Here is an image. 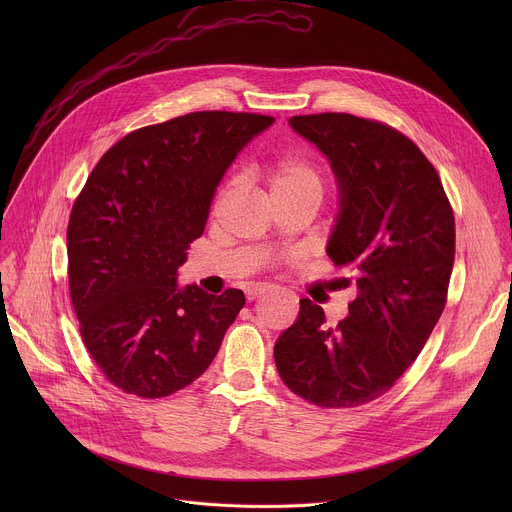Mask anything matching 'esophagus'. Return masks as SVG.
Here are the masks:
<instances>
[{
  "instance_id": "obj_1",
  "label": "esophagus",
  "mask_w": 512,
  "mask_h": 512,
  "mask_svg": "<svg viewBox=\"0 0 512 512\" xmlns=\"http://www.w3.org/2000/svg\"><path fill=\"white\" fill-rule=\"evenodd\" d=\"M271 291V285H265V283H253L247 287V298L249 300H259L263 298L265 294H269Z\"/></svg>"
}]
</instances>
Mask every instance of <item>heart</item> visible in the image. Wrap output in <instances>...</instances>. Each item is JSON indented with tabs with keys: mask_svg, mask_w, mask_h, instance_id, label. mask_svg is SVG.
Instances as JSON below:
<instances>
[{
	"mask_svg": "<svg viewBox=\"0 0 512 512\" xmlns=\"http://www.w3.org/2000/svg\"><path fill=\"white\" fill-rule=\"evenodd\" d=\"M265 180H267L271 194L281 192V190H291V188H318L320 190V186H322L318 170L310 162H306L298 156H287V158L277 160L267 170Z\"/></svg>",
	"mask_w": 512,
	"mask_h": 512,
	"instance_id": "obj_1",
	"label": "heart"
}]
</instances>
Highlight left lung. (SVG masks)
<instances>
[{"label":"left lung","mask_w":512,"mask_h":512,"mask_svg":"<svg viewBox=\"0 0 512 512\" xmlns=\"http://www.w3.org/2000/svg\"><path fill=\"white\" fill-rule=\"evenodd\" d=\"M289 127L332 168L338 212L326 253L354 273L358 296L336 328L300 300L273 348L277 373L308 403L360 407L411 367L444 312L454 212L435 168L403 133L348 113L298 115Z\"/></svg>","instance_id":"1"}]
</instances>
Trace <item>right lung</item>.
<instances>
[{
  "label": "right lung",
  "mask_w": 512,
  "mask_h": 512,
  "mask_svg": "<svg viewBox=\"0 0 512 512\" xmlns=\"http://www.w3.org/2000/svg\"><path fill=\"white\" fill-rule=\"evenodd\" d=\"M273 117L198 111L137 129L99 160L70 212V298L103 375L143 399L196 381L245 306L241 289L180 285L188 247L245 145Z\"/></svg>",
  "instance_id": "add662e5"
}]
</instances>
